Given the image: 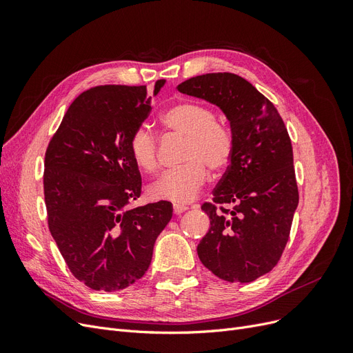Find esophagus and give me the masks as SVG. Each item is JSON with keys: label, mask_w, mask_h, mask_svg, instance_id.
<instances>
[{"label": "esophagus", "mask_w": 353, "mask_h": 353, "mask_svg": "<svg viewBox=\"0 0 353 353\" xmlns=\"http://www.w3.org/2000/svg\"><path fill=\"white\" fill-rule=\"evenodd\" d=\"M187 209H188V208L184 206V205H174V213H175V215H179V213L185 212Z\"/></svg>", "instance_id": "1"}]
</instances>
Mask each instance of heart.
I'll use <instances>...</instances> for the list:
<instances>
[{
	"label": "heart",
	"mask_w": 353,
	"mask_h": 353,
	"mask_svg": "<svg viewBox=\"0 0 353 353\" xmlns=\"http://www.w3.org/2000/svg\"><path fill=\"white\" fill-rule=\"evenodd\" d=\"M160 122L168 131L185 138L181 166L170 169L148 188L156 200L185 203L193 200L212 172L225 169L234 154V137L230 128L216 122V114L208 105L181 101L163 112ZM130 152L135 165L147 174L159 168L157 137L144 126L137 128L130 138Z\"/></svg>",
	"instance_id": "heart-1"
}]
</instances>
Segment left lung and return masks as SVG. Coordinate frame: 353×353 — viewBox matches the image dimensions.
Listing matches in <instances>:
<instances>
[{
	"mask_svg": "<svg viewBox=\"0 0 353 353\" xmlns=\"http://www.w3.org/2000/svg\"><path fill=\"white\" fill-rule=\"evenodd\" d=\"M178 91L216 104L234 137L227 172L201 205L210 228L199 258L221 280L254 281L279 263L299 203L287 128L274 104L239 74H200Z\"/></svg>",
	"mask_w": 353,
	"mask_h": 353,
	"instance_id": "obj_1",
	"label": "left lung"
}]
</instances>
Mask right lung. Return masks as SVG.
<instances>
[{
    "instance_id": "obj_1",
    "label": "right lung",
    "mask_w": 353,
    "mask_h": 353,
    "mask_svg": "<svg viewBox=\"0 0 353 353\" xmlns=\"http://www.w3.org/2000/svg\"><path fill=\"white\" fill-rule=\"evenodd\" d=\"M165 85H154V95ZM144 85H99L79 94L46 152L48 228L73 276L117 292L140 280L172 218L169 201L130 208L141 175L130 138L152 112Z\"/></svg>"
}]
</instances>
